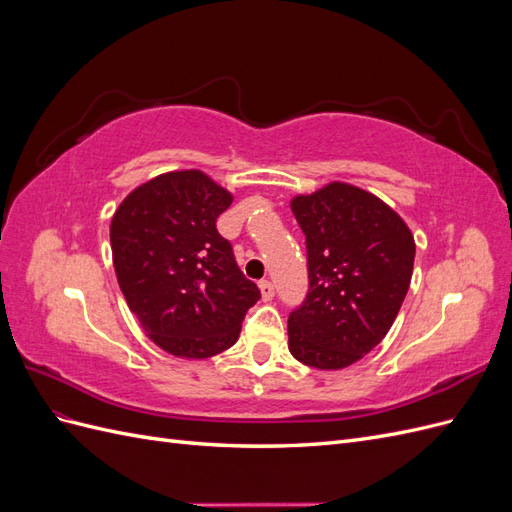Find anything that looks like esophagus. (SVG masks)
Masks as SVG:
<instances>
[{"label": "esophagus", "mask_w": 512, "mask_h": 512, "mask_svg": "<svg viewBox=\"0 0 512 512\" xmlns=\"http://www.w3.org/2000/svg\"><path fill=\"white\" fill-rule=\"evenodd\" d=\"M258 288H260V294H262V301H271L275 297V288L269 280H260Z\"/></svg>", "instance_id": "esophagus-1"}]
</instances>
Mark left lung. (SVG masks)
Listing matches in <instances>:
<instances>
[{"label":"left lung","mask_w":512,"mask_h":512,"mask_svg":"<svg viewBox=\"0 0 512 512\" xmlns=\"http://www.w3.org/2000/svg\"><path fill=\"white\" fill-rule=\"evenodd\" d=\"M307 245L309 288L288 316V348L316 369H342L374 350L412 280L414 237L374 194L350 183L292 198Z\"/></svg>","instance_id":"obj_1"}]
</instances>
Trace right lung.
<instances>
[{
	"label": "right lung",
	"instance_id": "add662e5",
	"mask_svg": "<svg viewBox=\"0 0 512 512\" xmlns=\"http://www.w3.org/2000/svg\"><path fill=\"white\" fill-rule=\"evenodd\" d=\"M230 203V192L205 173L177 170L143 183L113 215L123 297L153 342L183 359L230 348L260 299L215 228Z\"/></svg>",
	"mask_w": 512,
	"mask_h": 512
}]
</instances>
